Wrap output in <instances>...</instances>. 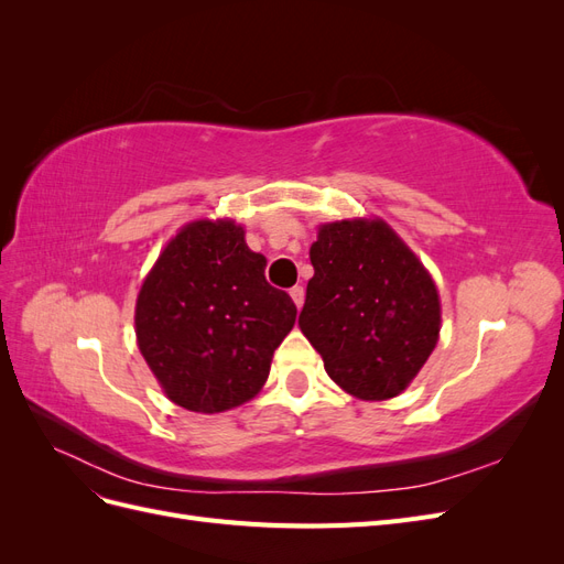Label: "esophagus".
Listing matches in <instances>:
<instances>
[{"mask_svg":"<svg viewBox=\"0 0 564 564\" xmlns=\"http://www.w3.org/2000/svg\"><path fill=\"white\" fill-rule=\"evenodd\" d=\"M289 294H292V299H294V303H296V308H301L303 301H305V289H303V286H294Z\"/></svg>","mask_w":564,"mask_h":564,"instance_id":"obj_1","label":"esophagus"}]
</instances>
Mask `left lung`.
<instances>
[{
    "label": "left lung",
    "mask_w": 564,
    "mask_h": 564,
    "mask_svg": "<svg viewBox=\"0 0 564 564\" xmlns=\"http://www.w3.org/2000/svg\"><path fill=\"white\" fill-rule=\"evenodd\" d=\"M299 327L324 369L360 400L395 398L440 336L433 278L381 218L322 226Z\"/></svg>",
    "instance_id": "8db88e82"
}]
</instances>
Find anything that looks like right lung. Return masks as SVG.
Segmentation results:
<instances>
[{"instance_id":"obj_1","label":"right lung","mask_w":564,"mask_h":564,"mask_svg":"<svg viewBox=\"0 0 564 564\" xmlns=\"http://www.w3.org/2000/svg\"><path fill=\"white\" fill-rule=\"evenodd\" d=\"M296 305L235 220H193L164 247L135 301V338L166 398L216 414L259 392Z\"/></svg>"}]
</instances>
